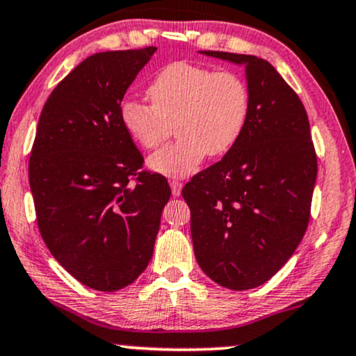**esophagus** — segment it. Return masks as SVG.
<instances>
[{
    "mask_svg": "<svg viewBox=\"0 0 356 356\" xmlns=\"http://www.w3.org/2000/svg\"><path fill=\"white\" fill-rule=\"evenodd\" d=\"M170 191H172V195H174V197L181 195V192H182V182L177 181V179H172V181H170Z\"/></svg>",
    "mask_w": 356,
    "mask_h": 356,
    "instance_id": "esophagus-1",
    "label": "esophagus"
}]
</instances>
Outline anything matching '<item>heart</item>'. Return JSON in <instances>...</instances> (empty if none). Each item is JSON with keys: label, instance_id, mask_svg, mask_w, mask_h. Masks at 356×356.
<instances>
[{"label": "heart", "instance_id": "heart-1", "mask_svg": "<svg viewBox=\"0 0 356 356\" xmlns=\"http://www.w3.org/2000/svg\"><path fill=\"white\" fill-rule=\"evenodd\" d=\"M151 105L124 100L120 121L128 136L143 149H157L169 134L177 143L152 154L151 170L168 177H186L209 154H227L245 131L250 115V88L233 70L174 62L164 67L147 87Z\"/></svg>", "mask_w": 356, "mask_h": 356}]
</instances>
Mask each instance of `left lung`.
Segmentation results:
<instances>
[{"label": "left lung", "instance_id": "left-lung-1", "mask_svg": "<svg viewBox=\"0 0 356 356\" xmlns=\"http://www.w3.org/2000/svg\"><path fill=\"white\" fill-rule=\"evenodd\" d=\"M200 54L245 67L251 103L236 145L182 188L193 251L211 281L253 289L284 266L307 230L317 179L309 118L298 93L264 58Z\"/></svg>", "mask_w": 356, "mask_h": 356}]
</instances>
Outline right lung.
I'll return each mask as SVG.
<instances>
[{
    "mask_svg": "<svg viewBox=\"0 0 356 356\" xmlns=\"http://www.w3.org/2000/svg\"><path fill=\"white\" fill-rule=\"evenodd\" d=\"M156 47L90 56L40 113L29 184L44 243L90 289H123L149 264L170 197L120 121V105ZM134 182L131 183V181Z\"/></svg>",
    "mask_w": 356,
    "mask_h": 356,
    "instance_id": "right-lung-1",
    "label": "right lung"
}]
</instances>
